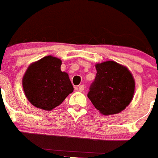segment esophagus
I'll use <instances>...</instances> for the list:
<instances>
[{"mask_svg": "<svg viewBox=\"0 0 158 158\" xmlns=\"http://www.w3.org/2000/svg\"><path fill=\"white\" fill-rule=\"evenodd\" d=\"M78 90L80 92H83L85 90V85H81L78 86Z\"/></svg>", "mask_w": 158, "mask_h": 158, "instance_id": "1", "label": "esophagus"}]
</instances>
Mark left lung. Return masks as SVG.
Here are the masks:
<instances>
[{
  "mask_svg": "<svg viewBox=\"0 0 158 158\" xmlns=\"http://www.w3.org/2000/svg\"><path fill=\"white\" fill-rule=\"evenodd\" d=\"M96 74L88 97L104 115L120 112L129 105L135 93V80L127 68L113 61L96 64Z\"/></svg>",
  "mask_w": 158,
  "mask_h": 158,
  "instance_id": "1",
  "label": "left lung"
}]
</instances>
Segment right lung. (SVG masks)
<instances>
[{
	"label": "right lung",
	"mask_w": 158,
	"mask_h": 158,
	"mask_svg": "<svg viewBox=\"0 0 158 158\" xmlns=\"http://www.w3.org/2000/svg\"><path fill=\"white\" fill-rule=\"evenodd\" d=\"M61 65L59 58L47 56L28 67L23 78V88L35 107L50 111L73 93L69 76L61 71Z\"/></svg>",
	"instance_id": "obj_1"
}]
</instances>
